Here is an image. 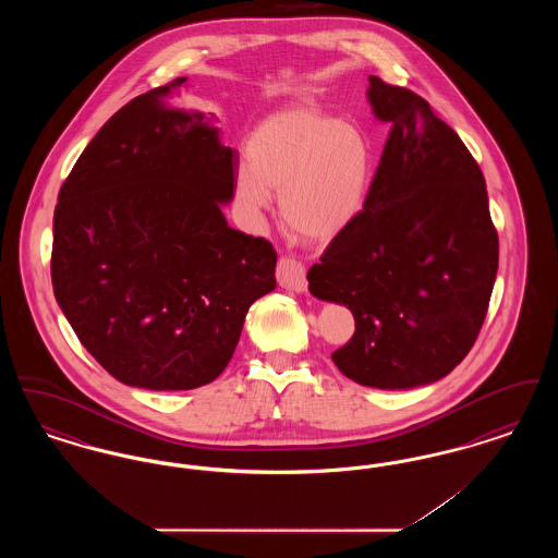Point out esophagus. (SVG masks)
I'll use <instances>...</instances> for the list:
<instances>
[{"instance_id":"34e87169","label":"esophagus","mask_w":558,"mask_h":558,"mask_svg":"<svg viewBox=\"0 0 558 558\" xmlns=\"http://www.w3.org/2000/svg\"><path fill=\"white\" fill-rule=\"evenodd\" d=\"M276 278L282 289L292 292L307 291V278H305V267L291 257H282L276 267Z\"/></svg>"}]
</instances>
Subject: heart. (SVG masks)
Segmentation results:
<instances>
[{
  "mask_svg": "<svg viewBox=\"0 0 558 558\" xmlns=\"http://www.w3.org/2000/svg\"><path fill=\"white\" fill-rule=\"evenodd\" d=\"M234 192L255 219L278 192L282 219L310 239H332L360 215L374 178V148L355 125L316 110L266 119L246 144Z\"/></svg>",
  "mask_w": 558,
  "mask_h": 558,
  "instance_id": "obj_1",
  "label": "heart"
}]
</instances>
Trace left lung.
Segmentation results:
<instances>
[{"label":"left lung","mask_w":558,"mask_h":558,"mask_svg":"<svg viewBox=\"0 0 558 558\" xmlns=\"http://www.w3.org/2000/svg\"><path fill=\"white\" fill-rule=\"evenodd\" d=\"M389 123L364 209L307 271L310 292L351 310L332 353L347 378L414 389L450 374L477 341L498 274L485 178L458 133L421 96L371 77Z\"/></svg>","instance_id":"1"}]
</instances>
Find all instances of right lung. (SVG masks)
I'll return each instance as SVG.
<instances>
[{
    "label": "right lung",
    "mask_w": 558,
    "mask_h": 558,
    "mask_svg": "<svg viewBox=\"0 0 558 558\" xmlns=\"http://www.w3.org/2000/svg\"><path fill=\"white\" fill-rule=\"evenodd\" d=\"M186 77L117 110L60 187L52 287L117 380L187 391L215 380L248 307L276 289V251L228 226L239 153L211 117L169 100Z\"/></svg>",
    "instance_id": "add662e5"
}]
</instances>
